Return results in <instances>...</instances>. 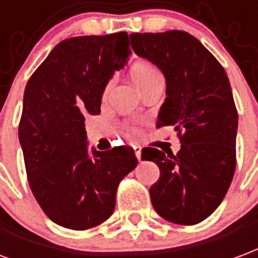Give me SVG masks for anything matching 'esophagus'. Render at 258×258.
Segmentation results:
<instances>
[{"label":"esophagus","instance_id":"1","mask_svg":"<svg viewBox=\"0 0 258 258\" xmlns=\"http://www.w3.org/2000/svg\"><path fill=\"white\" fill-rule=\"evenodd\" d=\"M133 149H134L137 158H138L139 161H141V153H142V148H141L139 145H134V146H133Z\"/></svg>","mask_w":258,"mask_h":258}]
</instances>
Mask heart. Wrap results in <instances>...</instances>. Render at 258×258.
Listing matches in <instances>:
<instances>
[{
	"label": "heart",
	"instance_id": "1",
	"mask_svg": "<svg viewBox=\"0 0 258 258\" xmlns=\"http://www.w3.org/2000/svg\"><path fill=\"white\" fill-rule=\"evenodd\" d=\"M130 76H131V79L135 83V86L141 91L145 90L146 87L153 85L156 82L163 81L161 72L153 64L148 62V61H138V62H135L134 66L131 67Z\"/></svg>",
	"mask_w": 258,
	"mask_h": 258
}]
</instances>
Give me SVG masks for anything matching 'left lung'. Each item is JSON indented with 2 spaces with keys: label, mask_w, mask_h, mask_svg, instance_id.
I'll return each mask as SVG.
<instances>
[{
  "label": "left lung",
  "mask_w": 258,
  "mask_h": 258,
  "mask_svg": "<svg viewBox=\"0 0 258 258\" xmlns=\"http://www.w3.org/2000/svg\"><path fill=\"white\" fill-rule=\"evenodd\" d=\"M130 38L133 50L165 76L167 98L157 127L173 125L182 144L176 154L142 149V160L160 168V177L150 187L152 204L165 220L197 224L216 211L235 172L238 112L228 76L188 32H145Z\"/></svg>",
  "instance_id": "1"
}]
</instances>
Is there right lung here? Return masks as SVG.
Listing matches in <instances>:
<instances>
[{
	"instance_id": "right-lung-1",
	"label": "right lung",
	"mask_w": 258,
	"mask_h": 258,
	"mask_svg": "<svg viewBox=\"0 0 258 258\" xmlns=\"http://www.w3.org/2000/svg\"><path fill=\"white\" fill-rule=\"evenodd\" d=\"M131 54L127 32L61 41L27 82L19 124L27 179L51 221L70 230L113 213L117 186L138 164L134 149H87L85 116L101 112L114 71Z\"/></svg>"
}]
</instances>
